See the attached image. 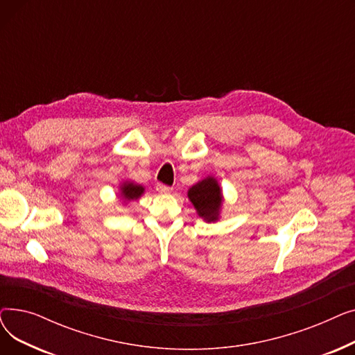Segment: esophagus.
I'll return each instance as SVG.
<instances>
[{
	"mask_svg": "<svg viewBox=\"0 0 355 355\" xmlns=\"http://www.w3.org/2000/svg\"><path fill=\"white\" fill-rule=\"evenodd\" d=\"M157 191H159L161 194H168L173 191V187H170V185H165V184H157Z\"/></svg>",
	"mask_w": 355,
	"mask_h": 355,
	"instance_id": "1",
	"label": "esophagus"
}]
</instances>
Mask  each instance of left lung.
Segmentation results:
<instances>
[{
	"label": "left lung",
	"mask_w": 355,
	"mask_h": 355,
	"mask_svg": "<svg viewBox=\"0 0 355 355\" xmlns=\"http://www.w3.org/2000/svg\"><path fill=\"white\" fill-rule=\"evenodd\" d=\"M189 198L193 202L197 214L206 221H217L223 204L221 189L214 177H207L198 181L189 190Z\"/></svg>",
	"instance_id": "left-lung-1"
}]
</instances>
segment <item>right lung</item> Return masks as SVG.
Instances as JSON below:
<instances>
[{
    "label": "right lung",
    "mask_w": 355,
    "mask_h": 355,
    "mask_svg": "<svg viewBox=\"0 0 355 355\" xmlns=\"http://www.w3.org/2000/svg\"><path fill=\"white\" fill-rule=\"evenodd\" d=\"M144 187L139 184H135L132 181H125L121 185V196L123 197V200L126 201H132V200H138L142 194H144Z\"/></svg>",
    "instance_id": "obj_1"
}]
</instances>
